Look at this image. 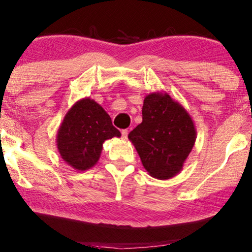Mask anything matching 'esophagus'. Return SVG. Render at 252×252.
Wrapping results in <instances>:
<instances>
[{"label":"esophagus","instance_id":"34e87169","mask_svg":"<svg viewBox=\"0 0 252 252\" xmlns=\"http://www.w3.org/2000/svg\"><path fill=\"white\" fill-rule=\"evenodd\" d=\"M127 133H129V131H127V130H122V131H121L122 139H123V140H126V139H127Z\"/></svg>","mask_w":252,"mask_h":252}]
</instances>
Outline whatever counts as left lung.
I'll return each instance as SVG.
<instances>
[{"label": "left lung", "instance_id": "obj_1", "mask_svg": "<svg viewBox=\"0 0 252 252\" xmlns=\"http://www.w3.org/2000/svg\"><path fill=\"white\" fill-rule=\"evenodd\" d=\"M144 168L153 178L165 180L182 171L196 140L189 113L166 92L147 94L143 122L129 133Z\"/></svg>", "mask_w": 252, "mask_h": 252}]
</instances>
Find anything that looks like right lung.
I'll return each mask as SVG.
<instances>
[{"label":"right lung","instance_id":"add662e5","mask_svg":"<svg viewBox=\"0 0 252 252\" xmlns=\"http://www.w3.org/2000/svg\"><path fill=\"white\" fill-rule=\"evenodd\" d=\"M121 137L111 116L94 99L76 101L66 113L58 132L57 148L67 164L86 171L97 164L105 140Z\"/></svg>","mask_w":252,"mask_h":252}]
</instances>
